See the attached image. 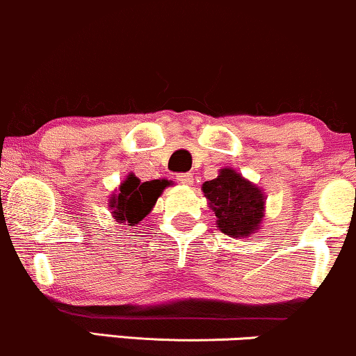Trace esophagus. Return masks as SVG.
Returning <instances> with one entry per match:
<instances>
[{
  "instance_id": "34e87169",
  "label": "esophagus",
  "mask_w": 356,
  "mask_h": 356,
  "mask_svg": "<svg viewBox=\"0 0 356 356\" xmlns=\"http://www.w3.org/2000/svg\"><path fill=\"white\" fill-rule=\"evenodd\" d=\"M175 179H177L181 184H184V186H192V184H194V175H192L191 172L177 174L175 175Z\"/></svg>"
}]
</instances>
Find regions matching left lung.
<instances>
[{
	"label": "left lung",
	"mask_w": 356,
	"mask_h": 356,
	"mask_svg": "<svg viewBox=\"0 0 356 356\" xmlns=\"http://www.w3.org/2000/svg\"><path fill=\"white\" fill-rule=\"evenodd\" d=\"M202 192L225 235L248 237L259 229L265 212L264 192L234 169H220L216 179L202 184Z\"/></svg>",
	"instance_id": "obj_1"
}]
</instances>
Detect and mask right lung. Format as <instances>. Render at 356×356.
<instances>
[{
  "label": "right lung",
  "mask_w": 356,
  "mask_h": 356,
  "mask_svg": "<svg viewBox=\"0 0 356 356\" xmlns=\"http://www.w3.org/2000/svg\"><path fill=\"white\" fill-rule=\"evenodd\" d=\"M170 186L169 181H147L140 182L134 174H129L121 186L118 194H113L109 205L113 209V217L121 224L136 225L152 211L156 200L162 191Z\"/></svg>",
  "instance_id": "1"
}]
</instances>
